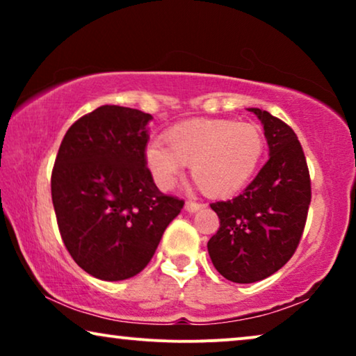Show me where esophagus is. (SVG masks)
<instances>
[{"mask_svg":"<svg viewBox=\"0 0 356 356\" xmlns=\"http://www.w3.org/2000/svg\"><path fill=\"white\" fill-rule=\"evenodd\" d=\"M201 207L202 204H199L196 201H186V204H184V209H186L188 212H197Z\"/></svg>","mask_w":356,"mask_h":356,"instance_id":"esophagus-1","label":"esophagus"}]
</instances>
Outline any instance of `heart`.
<instances>
[{"instance_id": "obj_1", "label": "heart", "mask_w": 356, "mask_h": 356, "mask_svg": "<svg viewBox=\"0 0 356 356\" xmlns=\"http://www.w3.org/2000/svg\"><path fill=\"white\" fill-rule=\"evenodd\" d=\"M165 144L145 149V163L160 188L170 189L189 165L193 181L209 197L240 191L254 175L264 154V138L250 123L193 120L173 126Z\"/></svg>"}]
</instances>
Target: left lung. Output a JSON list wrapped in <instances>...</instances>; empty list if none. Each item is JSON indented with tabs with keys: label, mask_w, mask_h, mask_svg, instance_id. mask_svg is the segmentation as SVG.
Returning <instances> with one entry per match:
<instances>
[{
	"label": "left lung",
	"mask_w": 356,
	"mask_h": 356,
	"mask_svg": "<svg viewBox=\"0 0 356 356\" xmlns=\"http://www.w3.org/2000/svg\"><path fill=\"white\" fill-rule=\"evenodd\" d=\"M250 111L264 124L270 157L241 194L211 204L220 227L207 243L213 267L235 284L266 279L290 261L311 202L308 163L295 131L269 111Z\"/></svg>",
	"instance_id": "left-lung-1"
}]
</instances>
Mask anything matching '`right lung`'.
<instances>
[{
  "label": "right lung",
  "mask_w": 356,
  "mask_h": 356,
  "mask_svg": "<svg viewBox=\"0 0 356 356\" xmlns=\"http://www.w3.org/2000/svg\"><path fill=\"white\" fill-rule=\"evenodd\" d=\"M149 113L104 105L67 129L51 172L58 228L76 264L124 280L149 264L183 199L159 191L145 163Z\"/></svg>",
  "instance_id": "add662e5"
}]
</instances>
